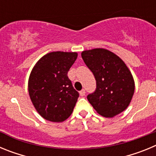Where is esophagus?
<instances>
[{
	"mask_svg": "<svg viewBox=\"0 0 156 156\" xmlns=\"http://www.w3.org/2000/svg\"><path fill=\"white\" fill-rule=\"evenodd\" d=\"M85 93H86V92H85V90H81L80 91V96H84L85 95Z\"/></svg>",
	"mask_w": 156,
	"mask_h": 156,
	"instance_id": "esophagus-1",
	"label": "esophagus"
}]
</instances>
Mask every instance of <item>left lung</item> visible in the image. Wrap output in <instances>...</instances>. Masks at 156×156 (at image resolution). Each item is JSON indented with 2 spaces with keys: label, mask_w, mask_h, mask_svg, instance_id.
Instances as JSON below:
<instances>
[{
  "label": "left lung",
  "mask_w": 156,
  "mask_h": 156,
  "mask_svg": "<svg viewBox=\"0 0 156 156\" xmlns=\"http://www.w3.org/2000/svg\"><path fill=\"white\" fill-rule=\"evenodd\" d=\"M81 56L96 80V90L87 95L93 108L107 118L124 111L135 89L133 76L124 62L104 48L83 51Z\"/></svg>",
  "instance_id": "8db88e82"
}]
</instances>
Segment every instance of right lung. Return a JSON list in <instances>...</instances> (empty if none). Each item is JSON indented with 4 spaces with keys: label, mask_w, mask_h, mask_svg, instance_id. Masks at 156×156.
Wrapping results in <instances>:
<instances>
[{
    "label": "right lung",
    "mask_w": 156,
    "mask_h": 156,
    "mask_svg": "<svg viewBox=\"0 0 156 156\" xmlns=\"http://www.w3.org/2000/svg\"><path fill=\"white\" fill-rule=\"evenodd\" d=\"M77 55L76 52H50L36 63L30 73V99L37 112L47 120L63 122L73 111L79 93L67 73Z\"/></svg>",
    "instance_id": "add662e5"
}]
</instances>
